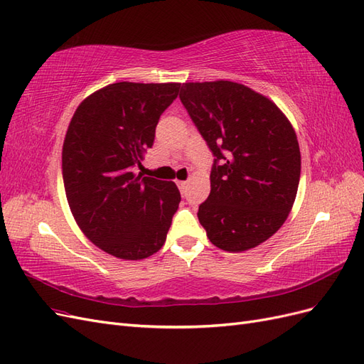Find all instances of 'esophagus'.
Masks as SVG:
<instances>
[{
  "instance_id": "34e87169",
  "label": "esophagus",
  "mask_w": 364,
  "mask_h": 364,
  "mask_svg": "<svg viewBox=\"0 0 364 364\" xmlns=\"http://www.w3.org/2000/svg\"><path fill=\"white\" fill-rule=\"evenodd\" d=\"M176 184H178L181 193H184L186 189H188V181H176Z\"/></svg>"
}]
</instances>
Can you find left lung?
<instances>
[{"instance_id":"obj_1","label":"left lung","mask_w":364,"mask_h":364,"mask_svg":"<svg viewBox=\"0 0 364 364\" xmlns=\"http://www.w3.org/2000/svg\"><path fill=\"white\" fill-rule=\"evenodd\" d=\"M180 99L213 154L198 220L210 242L240 253L273 236L296 200L300 149L276 103L230 80L183 84Z\"/></svg>"}]
</instances>
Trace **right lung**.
<instances>
[{"label": "right lung", "mask_w": 364, "mask_h": 364, "mask_svg": "<svg viewBox=\"0 0 364 364\" xmlns=\"http://www.w3.org/2000/svg\"><path fill=\"white\" fill-rule=\"evenodd\" d=\"M180 87L111 84L82 102L68 124L62 178L70 210L88 240L111 256L139 261L166 241L180 191L136 168Z\"/></svg>", "instance_id": "add662e5"}]
</instances>
